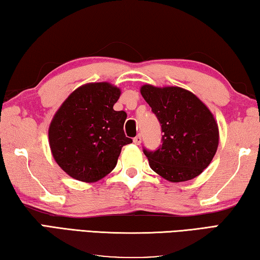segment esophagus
<instances>
[{
	"instance_id": "esophagus-1",
	"label": "esophagus",
	"mask_w": 260,
	"mask_h": 260,
	"mask_svg": "<svg viewBox=\"0 0 260 260\" xmlns=\"http://www.w3.org/2000/svg\"><path fill=\"white\" fill-rule=\"evenodd\" d=\"M134 143L136 145H140V143H142V136H140V135L136 136V137L134 138Z\"/></svg>"
}]
</instances>
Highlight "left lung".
Instances as JSON below:
<instances>
[{
    "label": "left lung",
    "mask_w": 260,
    "mask_h": 260,
    "mask_svg": "<svg viewBox=\"0 0 260 260\" xmlns=\"http://www.w3.org/2000/svg\"><path fill=\"white\" fill-rule=\"evenodd\" d=\"M140 92L162 130L160 147L143 149L149 167L172 183L198 177L210 165L219 142L211 112L197 95L178 86L145 84Z\"/></svg>",
    "instance_id": "1"
}]
</instances>
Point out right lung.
<instances>
[{"label":"right lung","instance_id":"obj_1","mask_svg":"<svg viewBox=\"0 0 260 260\" xmlns=\"http://www.w3.org/2000/svg\"><path fill=\"white\" fill-rule=\"evenodd\" d=\"M121 91L107 82L80 86L53 116L49 143L58 166L74 179L92 183L108 175L124 145L126 113L114 111Z\"/></svg>","mask_w":260,"mask_h":260}]
</instances>
